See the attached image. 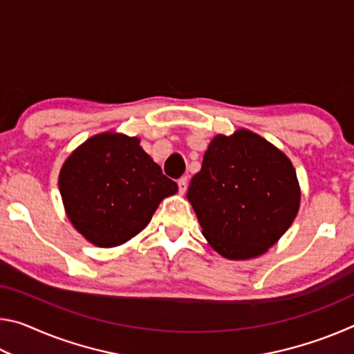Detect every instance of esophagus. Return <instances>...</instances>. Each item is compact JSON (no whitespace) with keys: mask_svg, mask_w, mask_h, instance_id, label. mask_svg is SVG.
Returning <instances> with one entry per match:
<instances>
[{"mask_svg":"<svg viewBox=\"0 0 354 354\" xmlns=\"http://www.w3.org/2000/svg\"><path fill=\"white\" fill-rule=\"evenodd\" d=\"M178 190H179V194H181V195L184 194L185 190H187V176L178 179Z\"/></svg>","mask_w":354,"mask_h":354,"instance_id":"1","label":"esophagus"}]
</instances>
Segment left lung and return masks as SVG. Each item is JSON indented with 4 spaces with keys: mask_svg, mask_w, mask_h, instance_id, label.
<instances>
[{
    "mask_svg": "<svg viewBox=\"0 0 354 354\" xmlns=\"http://www.w3.org/2000/svg\"><path fill=\"white\" fill-rule=\"evenodd\" d=\"M187 198L215 251L227 259H250L266 253L292 225L299 189L284 153L239 129L211 142Z\"/></svg>",
    "mask_w": 354,
    "mask_h": 354,
    "instance_id": "8db88e82",
    "label": "left lung"
}]
</instances>
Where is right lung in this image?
<instances>
[{"instance_id":"1","label":"right lung","mask_w":354,"mask_h":354,"mask_svg":"<svg viewBox=\"0 0 354 354\" xmlns=\"http://www.w3.org/2000/svg\"><path fill=\"white\" fill-rule=\"evenodd\" d=\"M137 137L100 134L65 160L59 175L65 211L88 242L109 248L148 225L178 185L140 148Z\"/></svg>"}]
</instances>
